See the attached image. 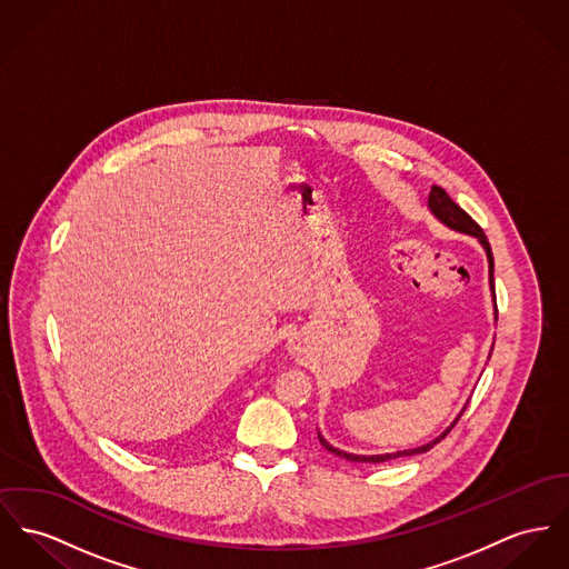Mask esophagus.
I'll return each instance as SVG.
<instances>
[{
	"label": "esophagus",
	"mask_w": 569,
	"mask_h": 569,
	"mask_svg": "<svg viewBox=\"0 0 569 569\" xmlns=\"http://www.w3.org/2000/svg\"><path fill=\"white\" fill-rule=\"evenodd\" d=\"M289 349H291V351H298V349H300V347H298V345H296V342H289Z\"/></svg>",
	"instance_id": "1"
}]
</instances>
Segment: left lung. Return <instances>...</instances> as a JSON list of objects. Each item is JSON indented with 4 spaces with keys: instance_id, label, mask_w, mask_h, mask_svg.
I'll return each mask as SVG.
<instances>
[{
    "instance_id": "8db88e82",
    "label": "left lung",
    "mask_w": 569,
    "mask_h": 569,
    "mask_svg": "<svg viewBox=\"0 0 569 569\" xmlns=\"http://www.w3.org/2000/svg\"><path fill=\"white\" fill-rule=\"evenodd\" d=\"M427 207H429V211H431V216L438 220V222H442L445 227L451 228V230H457V232H463V234H470V237H475L479 243H481V248L486 250V257H488V271H490V291H492V302H493V317H496V293H493V257H492V248H490V243H488V237H486V232L481 230V227L461 209V207H457L453 200H451V196L447 193V191L442 190V188H438V186H431V191H429V200H427ZM468 406V403H466ZM466 406L461 408V412L455 417L453 422L438 436V438H433V440H429V442H425V445H420V447H415V449H406V451H395V453H381V455H356V453H347V451H341V449H337V447H332L323 436H321V431L317 429V436H319V442L323 445V449H328L330 453L339 455V457H345V459H349V461H367V463H381V461H388V459H397V457H410V455L418 453H427L429 449H433V445H438L451 429H453L455 422L459 420V417L463 415V410H466Z\"/></svg>"
}]
</instances>
